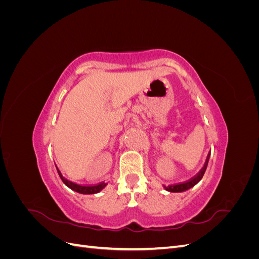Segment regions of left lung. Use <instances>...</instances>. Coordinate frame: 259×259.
<instances>
[{"label":"left lung","mask_w":259,"mask_h":259,"mask_svg":"<svg viewBox=\"0 0 259 259\" xmlns=\"http://www.w3.org/2000/svg\"><path fill=\"white\" fill-rule=\"evenodd\" d=\"M208 160H209V154H208L207 159H206V161H205L204 166H203V168L200 170V173H199L197 176H194L192 179L188 180V182H186V183L177 184V185H170V186L163 185V188H164V189H165L166 191H168V192H184V191H187V190L191 189L192 187H194L195 185H197V184L200 182V180H201L202 177H203V175H204L205 170H206V167H207V164H208Z\"/></svg>","instance_id":"1"}]
</instances>
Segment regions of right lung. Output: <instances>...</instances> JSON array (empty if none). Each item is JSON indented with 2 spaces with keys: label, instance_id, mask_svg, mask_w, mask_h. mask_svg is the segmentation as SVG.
<instances>
[{
  "label": "right lung",
  "instance_id": "add662e5",
  "mask_svg": "<svg viewBox=\"0 0 259 259\" xmlns=\"http://www.w3.org/2000/svg\"><path fill=\"white\" fill-rule=\"evenodd\" d=\"M57 167V166H56ZM57 171L58 174L61 178L62 182H64V184L70 188V189L77 192V193H82V194H95V193H98L100 192L101 190L104 189V188L108 185L106 183H101V184H98V185H95V186H82V185H79V184H75V183H72L70 182V180L66 179L64 176H62L61 171L58 169L57 167Z\"/></svg>",
  "mask_w": 259,
  "mask_h": 259
}]
</instances>
